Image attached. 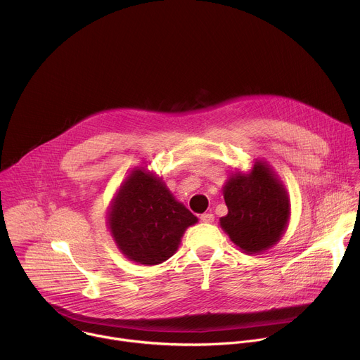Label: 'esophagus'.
I'll return each mask as SVG.
<instances>
[{
    "mask_svg": "<svg viewBox=\"0 0 360 360\" xmlns=\"http://www.w3.org/2000/svg\"><path fill=\"white\" fill-rule=\"evenodd\" d=\"M200 221L203 224H212L215 221V217H214V214H202Z\"/></svg>",
    "mask_w": 360,
    "mask_h": 360,
    "instance_id": "obj_1",
    "label": "esophagus"
}]
</instances>
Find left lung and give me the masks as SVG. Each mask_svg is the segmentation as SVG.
I'll list each match as a JSON object with an SVG mask.
<instances>
[{"mask_svg": "<svg viewBox=\"0 0 360 360\" xmlns=\"http://www.w3.org/2000/svg\"><path fill=\"white\" fill-rule=\"evenodd\" d=\"M222 191L228 214L219 225L238 248L259 255L281 240L290 218V199L269 164L255 160L248 172H232Z\"/></svg>", "mask_w": 360, "mask_h": 360, "instance_id": "1", "label": "left lung"}]
</instances>
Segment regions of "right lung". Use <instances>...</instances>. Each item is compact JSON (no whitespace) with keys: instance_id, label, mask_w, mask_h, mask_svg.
<instances>
[{"instance_id":"obj_1","label":"right lung","mask_w":360,"mask_h":360,"mask_svg":"<svg viewBox=\"0 0 360 360\" xmlns=\"http://www.w3.org/2000/svg\"><path fill=\"white\" fill-rule=\"evenodd\" d=\"M196 222L162 178L145 167L131 171L108 210V229L117 248L129 261L145 266L169 259L185 231Z\"/></svg>"}]
</instances>
